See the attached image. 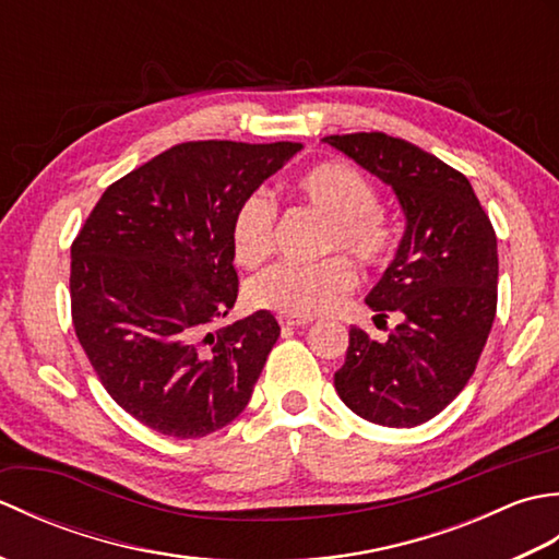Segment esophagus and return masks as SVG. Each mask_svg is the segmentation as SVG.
Listing matches in <instances>:
<instances>
[{
	"mask_svg": "<svg viewBox=\"0 0 559 559\" xmlns=\"http://www.w3.org/2000/svg\"><path fill=\"white\" fill-rule=\"evenodd\" d=\"M278 322L283 329H300L312 322V319H295V317H278Z\"/></svg>",
	"mask_w": 559,
	"mask_h": 559,
	"instance_id": "obj_1",
	"label": "esophagus"
}]
</instances>
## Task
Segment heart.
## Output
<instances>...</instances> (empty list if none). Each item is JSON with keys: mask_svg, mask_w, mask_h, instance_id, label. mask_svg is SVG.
<instances>
[{"mask_svg": "<svg viewBox=\"0 0 559 559\" xmlns=\"http://www.w3.org/2000/svg\"><path fill=\"white\" fill-rule=\"evenodd\" d=\"M293 189L329 218L324 249H341L362 266H382L396 249V235L379 206L377 187L346 163L322 160L295 177ZM233 254L242 266H259L276 242V204L257 189L233 216ZM355 269L343 257L317 264H281L247 283V300L257 310L281 317L310 319L331 312L355 288Z\"/></svg>", "mask_w": 559, "mask_h": 559, "instance_id": "1", "label": "heart"}]
</instances>
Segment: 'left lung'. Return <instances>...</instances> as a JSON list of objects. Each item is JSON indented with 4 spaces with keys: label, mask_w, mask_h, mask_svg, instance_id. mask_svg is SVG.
Instances as JSON below:
<instances>
[{
    "label": "left lung",
    "mask_w": 559,
    "mask_h": 559,
    "mask_svg": "<svg viewBox=\"0 0 559 559\" xmlns=\"http://www.w3.org/2000/svg\"><path fill=\"white\" fill-rule=\"evenodd\" d=\"M329 146L377 175L399 197L406 233L365 302L401 314L386 341L350 326L334 374L341 401L384 427L427 423L476 372L497 310V237L459 170L384 132L334 134Z\"/></svg>",
    "instance_id": "8db88e82"
}]
</instances>
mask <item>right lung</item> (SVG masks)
<instances>
[{"label":"right lung","instance_id":"right-lung-1","mask_svg":"<svg viewBox=\"0 0 559 559\" xmlns=\"http://www.w3.org/2000/svg\"><path fill=\"white\" fill-rule=\"evenodd\" d=\"M302 144L187 141L105 189L71 245V322L105 391L177 439L233 423L281 336L237 300L233 216Z\"/></svg>","mask_w":559,"mask_h":559}]
</instances>
